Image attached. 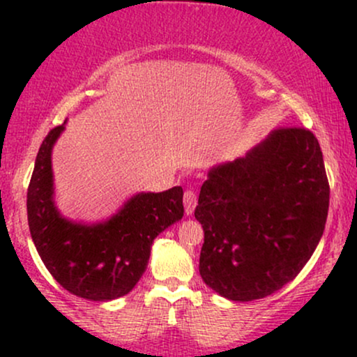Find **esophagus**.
Listing matches in <instances>:
<instances>
[{
  "label": "esophagus",
  "instance_id": "esophagus-1",
  "mask_svg": "<svg viewBox=\"0 0 357 357\" xmlns=\"http://www.w3.org/2000/svg\"><path fill=\"white\" fill-rule=\"evenodd\" d=\"M183 202H184V213L186 215H192L196 208V195L195 191H186L183 196Z\"/></svg>",
  "mask_w": 357,
  "mask_h": 357
}]
</instances>
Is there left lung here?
I'll list each match as a JSON object with an SVG mask.
<instances>
[{"mask_svg": "<svg viewBox=\"0 0 357 357\" xmlns=\"http://www.w3.org/2000/svg\"><path fill=\"white\" fill-rule=\"evenodd\" d=\"M329 192L321 146L304 127L272 130L245 158L211 167L195 210L204 284L248 302L292 282L321 241Z\"/></svg>", "mask_w": 357, "mask_h": 357, "instance_id": "8db88e82", "label": "left lung"}]
</instances>
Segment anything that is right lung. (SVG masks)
<instances>
[{"mask_svg":"<svg viewBox=\"0 0 357 357\" xmlns=\"http://www.w3.org/2000/svg\"><path fill=\"white\" fill-rule=\"evenodd\" d=\"M65 124L40 146L26 195L28 227L36 252L59 284L89 301H114L146 272L155 236L183 218V188L139 192L104 223H75L53 202L52 149Z\"/></svg>","mask_w":357,"mask_h":357,"instance_id":"add662e5","label":"right lung"}]
</instances>
